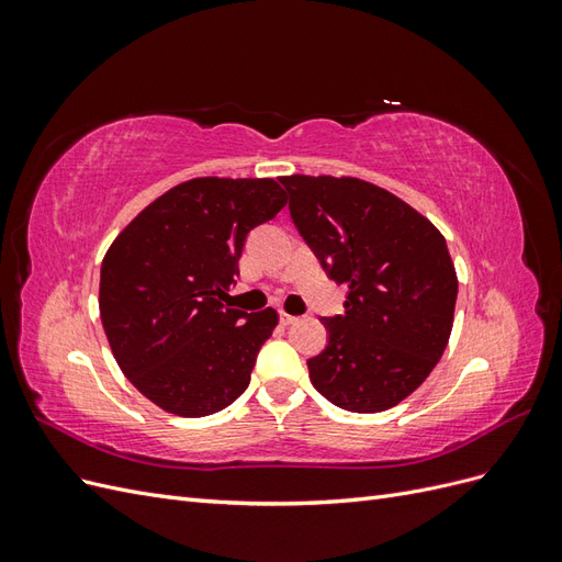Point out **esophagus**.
<instances>
[{
  "label": "esophagus",
  "instance_id": "obj_1",
  "mask_svg": "<svg viewBox=\"0 0 562 562\" xmlns=\"http://www.w3.org/2000/svg\"><path fill=\"white\" fill-rule=\"evenodd\" d=\"M297 321V316H293V314H285V312H281V323L283 326H291V323H295Z\"/></svg>",
  "mask_w": 562,
  "mask_h": 562
}]
</instances>
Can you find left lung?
I'll list each match as a JSON object with an SVG mask.
<instances>
[{"label": "left lung", "instance_id": "obj_1", "mask_svg": "<svg viewBox=\"0 0 562 562\" xmlns=\"http://www.w3.org/2000/svg\"><path fill=\"white\" fill-rule=\"evenodd\" d=\"M291 217L323 269L349 288L345 314L323 318L328 347L307 361L321 396L382 413L429 378L457 302L448 244L403 199L359 178L283 176Z\"/></svg>", "mask_w": 562, "mask_h": 562}]
</instances>
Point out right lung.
Instances as JSON below:
<instances>
[{
    "mask_svg": "<svg viewBox=\"0 0 562 562\" xmlns=\"http://www.w3.org/2000/svg\"><path fill=\"white\" fill-rule=\"evenodd\" d=\"M285 206L271 178H194L119 232L100 267V318L128 382L161 411L206 417L239 398L277 310L227 302L252 227Z\"/></svg>",
    "mask_w": 562,
    "mask_h": 562,
    "instance_id": "obj_1",
    "label": "right lung"
}]
</instances>
